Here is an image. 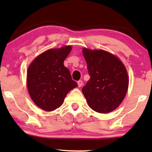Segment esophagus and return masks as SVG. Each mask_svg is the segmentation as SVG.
Wrapping results in <instances>:
<instances>
[{
  "label": "esophagus",
  "mask_w": 152,
  "mask_h": 152,
  "mask_svg": "<svg viewBox=\"0 0 152 152\" xmlns=\"http://www.w3.org/2000/svg\"><path fill=\"white\" fill-rule=\"evenodd\" d=\"M82 85H83V81H82L81 80L78 81V87H81Z\"/></svg>",
  "instance_id": "1"
}]
</instances>
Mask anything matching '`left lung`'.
Returning <instances> with one entry per match:
<instances>
[{
	"mask_svg": "<svg viewBox=\"0 0 152 152\" xmlns=\"http://www.w3.org/2000/svg\"><path fill=\"white\" fill-rule=\"evenodd\" d=\"M89 81L82 88L88 105L102 114L111 112L124 99L129 88V76L118 57L102 49L83 48Z\"/></svg>",
	"mask_w": 152,
	"mask_h": 152,
	"instance_id": "left-lung-1",
	"label": "left lung"
}]
</instances>
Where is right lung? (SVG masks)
<instances>
[{
    "mask_svg": "<svg viewBox=\"0 0 152 152\" xmlns=\"http://www.w3.org/2000/svg\"><path fill=\"white\" fill-rule=\"evenodd\" d=\"M71 49V46L50 48L38 55L28 67V91L34 104L43 111L58 109L67 94L78 86L64 65Z\"/></svg>",
    "mask_w": 152,
    "mask_h": 152,
    "instance_id": "right-lung-1",
    "label": "right lung"
}]
</instances>
